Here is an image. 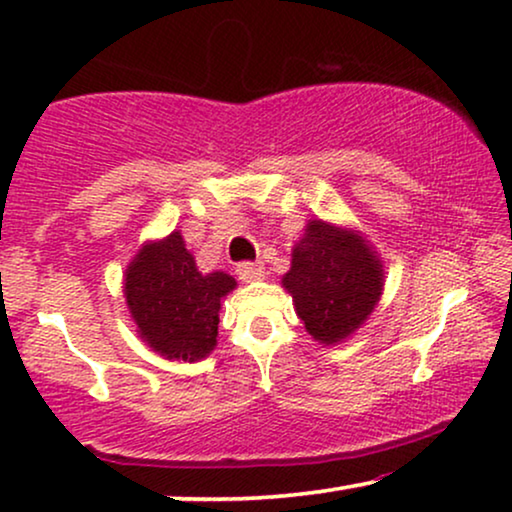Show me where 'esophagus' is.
<instances>
[{
	"instance_id": "esophagus-1",
	"label": "esophagus",
	"mask_w": 512,
	"mask_h": 512,
	"mask_svg": "<svg viewBox=\"0 0 512 512\" xmlns=\"http://www.w3.org/2000/svg\"><path fill=\"white\" fill-rule=\"evenodd\" d=\"M237 277L242 279V282H256V279H263L265 277V268L261 263H251V261H244L237 265Z\"/></svg>"
}]
</instances>
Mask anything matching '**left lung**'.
Instances as JSON below:
<instances>
[{
	"label": "left lung",
	"instance_id": "1",
	"mask_svg": "<svg viewBox=\"0 0 512 512\" xmlns=\"http://www.w3.org/2000/svg\"><path fill=\"white\" fill-rule=\"evenodd\" d=\"M282 286L305 331L335 345L349 338L375 310L384 289L382 261L359 230L312 219L291 254Z\"/></svg>",
	"mask_w": 512,
	"mask_h": 512
}]
</instances>
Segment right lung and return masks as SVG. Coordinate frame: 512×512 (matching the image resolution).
<instances>
[{"instance_id": "right-lung-1", "label": "right lung", "mask_w": 512, "mask_h": 512, "mask_svg": "<svg viewBox=\"0 0 512 512\" xmlns=\"http://www.w3.org/2000/svg\"><path fill=\"white\" fill-rule=\"evenodd\" d=\"M237 286L226 272L202 275L174 230L146 242L125 270V303L137 333L165 359L200 361L216 347L221 300Z\"/></svg>"}]
</instances>
